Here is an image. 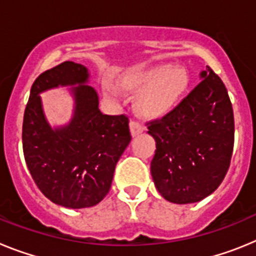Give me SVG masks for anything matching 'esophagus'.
<instances>
[{
  "label": "esophagus",
  "instance_id": "1",
  "mask_svg": "<svg viewBox=\"0 0 256 256\" xmlns=\"http://www.w3.org/2000/svg\"><path fill=\"white\" fill-rule=\"evenodd\" d=\"M130 133H132V136H137L144 130V126H142L141 123H138V122H136V120H130Z\"/></svg>",
  "mask_w": 256,
  "mask_h": 256
}]
</instances>
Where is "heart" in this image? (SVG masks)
<instances>
[{
  "label": "heart",
  "instance_id": "1",
  "mask_svg": "<svg viewBox=\"0 0 256 256\" xmlns=\"http://www.w3.org/2000/svg\"><path fill=\"white\" fill-rule=\"evenodd\" d=\"M187 74L180 66L158 64L133 70L122 78L126 91L141 92L137 106L148 116H162L177 105L187 86ZM110 94H115L108 90Z\"/></svg>",
  "mask_w": 256,
  "mask_h": 256
}]
</instances>
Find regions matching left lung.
Wrapping results in <instances>:
<instances>
[{"instance_id":"8db88e82","label":"left lung","mask_w":256,"mask_h":256,"mask_svg":"<svg viewBox=\"0 0 256 256\" xmlns=\"http://www.w3.org/2000/svg\"><path fill=\"white\" fill-rule=\"evenodd\" d=\"M201 82L162 119L148 122L156 142L151 176L174 204L212 195L230 168L234 142V108L227 88L209 66Z\"/></svg>"}]
</instances>
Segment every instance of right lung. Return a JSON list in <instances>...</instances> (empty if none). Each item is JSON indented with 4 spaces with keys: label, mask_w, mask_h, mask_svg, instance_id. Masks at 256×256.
<instances>
[{
    "label": "right lung",
    "mask_w": 256,
    "mask_h": 256,
    "mask_svg": "<svg viewBox=\"0 0 256 256\" xmlns=\"http://www.w3.org/2000/svg\"><path fill=\"white\" fill-rule=\"evenodd\" d=\"M88 78L87 68L73 61L40 74L22 122V151L32 178L48 200L70 209L94 206L108 195L118 160L132 140L130 119L102 114ZM58 85L74 86V112L66 126L52 128L39 94Z\"/></svg>",
    "instance_id": "obj_1"
}]
</instances>
